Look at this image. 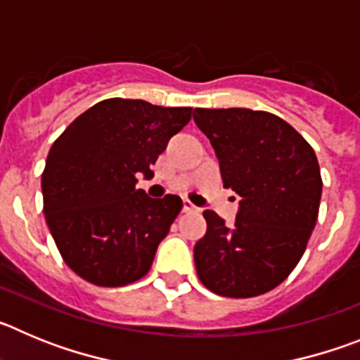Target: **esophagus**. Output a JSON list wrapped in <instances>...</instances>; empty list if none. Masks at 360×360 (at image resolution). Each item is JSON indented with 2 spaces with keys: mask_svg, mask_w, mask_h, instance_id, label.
<instances>
[{
  "mask_svg": "<svg viewBox=\"0 0 360 360\" xmlns=\"http://www.w3.org/2000/svg\"><path fill=\"white\" fill-rule=\"evenodd\" d=\"M182 211H184V212H196V211H198V209H196L195 205H193V203H191V202H187V200H184Z\"/></svg>",
  "mask_w": 360,
  "mask_h": 360,
  "instance_id": "34e87169",
  "label": "esophagus"
}]
</instances>
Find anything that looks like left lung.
Listing matches in <instances>:
<instances>
[{
	"label": "left lung",
	"instance_id": "obj_1",
	"mask_svg": "<svg viewBox=\"0 0 360 360\" xmlns=\"http://www.w3.org/2000/svg\"><path fill=\"white\" fill-rule=\"evenodd\" d=\"M211 141L224 187L240 196L227 227L205 211V236L195 245L203 287L224 297H256L288 278L303 256L319 214V162L290 124L269 111L195 108Z\"/></svg>",
	"mask_w": 360,
	"mask_h": 360
}]
</instances>
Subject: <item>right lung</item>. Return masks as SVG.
<instances>
[{
    "label": "right lung",
    "mask_w": 360,
    "mask_h": 360,
    "mask_svg": "<svg viewBox=\"0 0 360 360\" xmlns=\"http://www.w3.org/2000/svg\"><path fill=\"white\" fill-rule=\"evenodd\" d=\"M193 108H162L141 98H106L70 124L50 148L43 211L66 265L97 287L144 278L158 243L182 211L174 195L148 198L136 176H153Z\"/></svg>",
    "instance_id": "obj_1"
}]
</instances>
